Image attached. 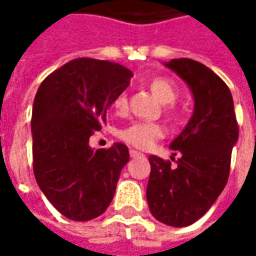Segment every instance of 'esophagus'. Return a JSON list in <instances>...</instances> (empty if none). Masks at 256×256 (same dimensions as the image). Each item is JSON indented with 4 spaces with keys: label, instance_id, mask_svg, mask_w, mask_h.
I'll return each instance as SVG.
<instances>
[{
    "label": "esophagus",
    "instance_id": "1",
    "mask_svg": "<svg viewBox=\"0 0 256 256\" xmlns=\"http://www.w3.org/2000/svg\"><path fill=\"white\" fill-rule=\"evenodd\" d=\"M130 155H131L132 158H142V156H145L142 152H140V151H135V150H131V151H130Z\"/></svg>",
    "mask_w": 256,
    "mask_h": 256
}]
</instances>
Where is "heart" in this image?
I'll list each match as a JSON object with an SVG mask.
<instances>
[{
    "label": "heart",
    "mask_w": 256,
    "mask_h": 256,
    "mask_svg": "<svg viewBox=\"0 0 256 256\" xmlns=\"http://www.w3.org/2000/svg\"><path fill=\"white\" fill-rule=\"evenodd\" d=\"M150 90L151 92L158 98V101L162 104H168L165 106L166 112L174 114L172 102H175L178 91L175 88V85L171 81L165 80V78H154L150 81ZM112 108L115 112L122 114L126 110V96L124 94H120L112 101ZM164 126L161 124L156 122H136L130 124L128 126L122 128L120 131V138L125 141L126 144L132 145L135 148H141L145 150L148 146H151L155 141H158L160 138L164 136Z\"/></svg>",
    "instance_id": "heart-1"
}]
</instances>
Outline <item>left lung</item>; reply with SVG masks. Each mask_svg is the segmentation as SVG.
<instances>
[{
    "label": "left lung",
    "instance_id": "left-lung-1",
    "mask_svg": "<svg viewBox=\"0 0 256 256\" xmlns=\"http://www.w3.org/2000/svg\"><path fill=\"white\" fill-rule=\"evenodd\" d=\"M165 65L188 84L195 105L190 122L170 145L174 156L180 154L175 166L156 155L148 158L146 201L155 220L181 228L198 221L224 191L240 130L231 91L218 75L190 58Z\"/></svg>",
    "mask_w": 256,
    "mask_h": 256
}]
</instances>
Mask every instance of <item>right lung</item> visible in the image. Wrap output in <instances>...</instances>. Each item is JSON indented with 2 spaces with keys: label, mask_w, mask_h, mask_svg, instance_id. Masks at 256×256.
Listing matches in <instances>:
<instances>
[{
  "label": "right lung",
  "mask_w": 256,
  "mask_h": 256,
  "mask_svg": "<svg viewBox=\"0 0 256 256\" xmlns=\"http://www.w3.org/2000/svg\"><path fill=\"white\" fill-rule=\"evenodd\" d=\"M132 72L110 61L76 58L48 75L35 95L31 118L32 161L38 186L58 212L90 221L110 206L128 146L94 151L90 136L106 121L112 101Z\"/></svg>",
  "instance_id": "add662e5"
}]
</instances>
